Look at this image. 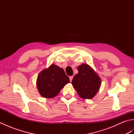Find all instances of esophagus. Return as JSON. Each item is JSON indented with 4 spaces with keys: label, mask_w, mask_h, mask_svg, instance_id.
I'll return each mask as SVG.
<instances>
[{
    "label": "esophagus",
    "mask_w": 134,
    "mask_h": 134,
    "mask_svg": "<svg viewBox=\"0 0 134 134\" xmlns=\"http://www.w3.org/2000/svg\"><path fill=\"white\" fill-rule=\"evenodd\" d=\"M72 78H73V76H70V81L71 82L72 81Z\"/></svg>",
    "instance_id": "34e87169"
}]
</instances>
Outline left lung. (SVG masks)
Returning a JSON list of instances; mask_svg holds the SVG:
<instances>
[{"instance_id": "obj_1", "label": "left lung", "mask_w": 134, "mask_h": 134, "mask_svg": "<svg viewBox=\"0 0 134 134\" xmlns=\"http://www.w3.org/2000/svg\"><path fill=\"white\" fill-rule=\"evenodd\" d=\"M78 73L72 80L74 88L82 98L91 99L97 93L101 79L89 65L83 64L78 67Z\"/></svg>"}]
</instances>
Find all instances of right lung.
<instances>
[{
	"label": "right lung",
	"mask_w": 134,
	"mask_h": 134,
	"mask_svg": "<svg viewBox=\"0 0 134 134\" xmlns=\"http://www.w3.org/2000/svg\"><path fill=\"white\" fill-rule=\"evenodd\" d=\"M69 82L70 79L64 71L57 65L52 64L39 74L37 79V87L43 97L53 98Z\"/></svg>",
	"instance_id": "obj_1"
}]
</instances>
